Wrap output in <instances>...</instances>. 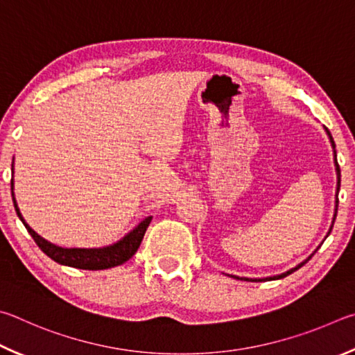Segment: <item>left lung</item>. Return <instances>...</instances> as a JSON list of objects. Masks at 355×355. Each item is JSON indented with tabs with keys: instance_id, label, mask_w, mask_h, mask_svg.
Wrapping results in <instances>:
<instances>
[{
	"instance_id": "1",
	"label": "left lung",
	"mask_w": 355,
	"mask_h": 355,
	"mask_svg": "<svg viewBox=\"0 0 355 355\" xmlns=\"http://www.w3.org/2000/svg\"><path fill=\"white\" fill-rule=\"evenodd\" d=\"M327 130V129H326ZM327 134H329V137H331V143H332V146H334V149H335V143H334V139H332V135H331V132H329L327 130ZM334 154H335V166H337V176H338V184H337V196H338V190H340V165H338V162H337V153L334 151ZM337 209H338V200H337V206H335V215H334V221H335V216H337ZM334 221H332V226H334ZM332 226H331V231H332ZM313 256V254H312ZM312 256L310 257H307L306 260H304L302 263H300L297 266H295V268H291L290 271H287V272H282V275H279V276H275V277H265V279H246V277H241V279H245V281H251V282H265V281H272V279H282V277H285V276H288V275H291V272L293 271H296V270H300L302 265H306L310 259H312ZM237 279H240V277H237Z\"/></svg>"
}]
</instances>
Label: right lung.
Returning a JSON list of instances; mask_svg holds the SVG:
<instances>
[{
	"mask_svg": "<svg viewBox=\"0 0 355 355\" xmlns=\"http://www.w3.org/2000/svg\"><path fill=\"white\" fill-rule=\"evenodd\" d=\"M12 171H14V164H12ZM10 187L14 190V181L10 182ZM12 200H14V198H12ZM14 207L17 210L18 218L21 220L24 227L28 229L31 237L34 239L37 246H39L49 259H53L54 262H58L60 265L73 266V268H79V270H92V271L118 266L132 257L137 252V250H139V246L143 240V235H145L149 223L153 220V216H148V218L143 220L132 232H129L126 237L112 246L99 248V250H79V248H71V250H68V248H60L49 243V241H46L45 239H42L39 234H35L33 229L26 225V221L23 220L20 210L17 207L15 200H14Z\"/></svg>",
	"mask_w": 355,
	"mask_h": 355,
	"instance_id": "add662e5",
	"label": "right lung"
}]
</instances>
